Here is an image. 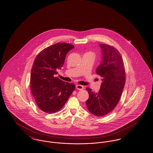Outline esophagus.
<instances>
[{
    "label": "esophagus",
    "instance_id": "34e87169",
    "mask_svg": "<svg viewBox=\"0 0 153 153\" xmlns=\"http://www.w3.org/2000/svg\"><path fill=\"white\" fill-rule=\"evenodd\" d=\"M76 88L77 89H78V90H80V91H82V90H83V89H84V87H83V85H76Z\"/></svg>",
    "mask_w": 153,
    "mask_h": 153
}]
</instances>
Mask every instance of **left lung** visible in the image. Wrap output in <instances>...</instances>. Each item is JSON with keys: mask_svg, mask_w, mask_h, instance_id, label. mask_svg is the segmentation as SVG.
I'll return each mask as SVG.
<instances>
[{"mask_svg": "<svg viewBox=\"0 0 153 153\" xmlns=\"http://www.w3.org/2000/svg\"><path fill=\"white\" fill-rule=\"evenodd\" d=\"M102 51V61L96 73L102 77V83L98 93L87 88L89 98L86 105L89 111L97 117L112 112L120 100L125 84V69L118 50L106 44H100Z\"/></svg>", "mask_w": 153, "mask_h": 153, "instance_id": "1", "label": "left lung"}]
</instances>
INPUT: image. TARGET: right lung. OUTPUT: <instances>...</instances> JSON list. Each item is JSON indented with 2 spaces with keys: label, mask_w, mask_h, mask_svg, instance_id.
Instances as JSON below:
<instances>
[{
  "label": "right lung",
  "mask_w": 153,
  "mask_h": 153,
  "mask_svg": "<svg viewBox=\"0 0 153 153\" xmlns=\"http://www.w3.org/2000/svg\"><path fill=\"white\" fill-rule=\"evenodd\" d=\"M74 48L67 43L53 44L42 50L35 59L31 69V92L36 104L45 112L53 114L60 110L74 91V84L56 77L67 53Z\"/></svg>",
  "instance_id": "obj_1"
}]
</instances>
